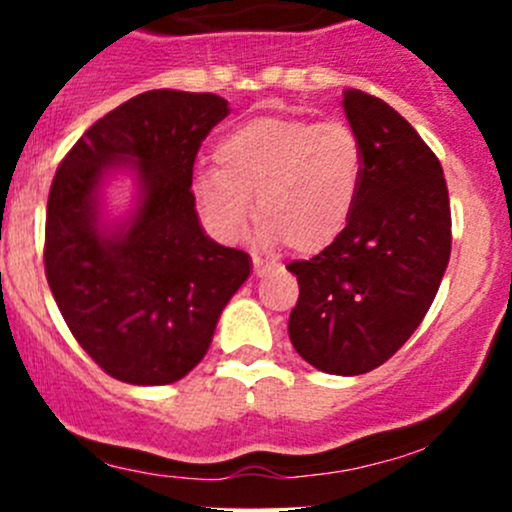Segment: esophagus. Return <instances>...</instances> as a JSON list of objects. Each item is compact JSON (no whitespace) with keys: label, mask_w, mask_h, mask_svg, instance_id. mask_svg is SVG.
Listing matches in <instances>:
<instances>
[{"label":"esophagus","mask_w":512,"mask_h":512,"mask_svg":"<svg viewBox=\"0 0 512 512\" xmlns=\"http://www.w3.org/2000/svg\"><path fill=\"white\" fill-rule=\"evenodd\" d=\"M252 272H255L257 277H262L267 272V265H262V262L255 257V260H252Z\"/></svg>","instance_id":"1"}]
</instances>
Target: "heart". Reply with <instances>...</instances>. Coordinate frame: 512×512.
I'll return each instance as SVG.
<instances>
[{"mask_svg": "<svg viewBox=\"0 0 512 512\" xmlns=\"http://www.w3.org/2000/svg\"><path fill=\"white\" fill-rule=\"evenodd\" d=\"M218 168L193 178L195 208L215 237L235 242L252 213L262 245L297 255L327 250L352 220L364 178V148L344 123L257 116L225 133Z\"/></svg>", "mask_w": 512, "mask_h": 512, "instance_id": "heart-1", "label": "heart"}]
</instances>
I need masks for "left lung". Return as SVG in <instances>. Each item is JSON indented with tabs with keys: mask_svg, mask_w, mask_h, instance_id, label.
<instances>
[{
	"mask_svg": "<svg viewBox=\"0 0 512 512\" xmlns=\"http://www.w3.org/2000/svg\"><path fill=\"white\" fill-rule=\"evenodd\" d=\"M364 148L352 220L312 260L289 262L299 299L289 342L319 371L356 376L399 352L426 317L451 257V203L436 153L381 98L344 91Z\"/></svg>",
	"mask_w": 512,
	"mask_h": 512,
	"instance_id": "1",
	"label": "left lung"
}]
</instances>
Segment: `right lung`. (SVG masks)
I'll return each instance as SVG.
<instances>
[{
	"label": "right lung",
	"instance_id": "1",
	"mask_svg": "<svg viewBox=\"0 0 512 512\" xmlns=\"http://www.w3.org/2000/svg\"><path fill=\"white\" fill-rule=\"evenodd\" d=\"M227 113L215 94L146 91L98 118L56 168L46 282L76 342L113 379H183L250 277V255L205 235L190 193L200 143ZM121 162L139 175L142 200L128 224L103 228L97 190Z\"/></svg>",
	"mask_w": 512,
	"mask_h": 512
}]
</instances>
